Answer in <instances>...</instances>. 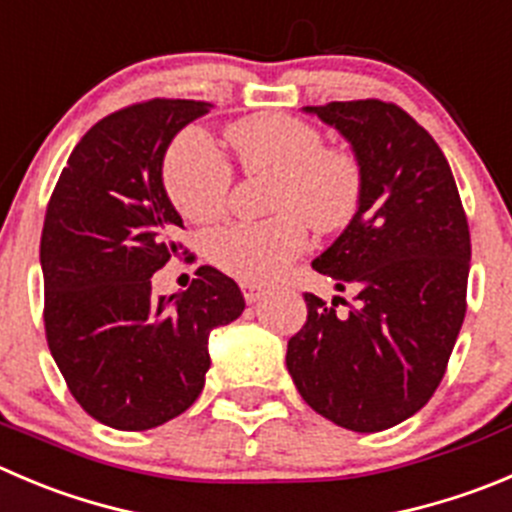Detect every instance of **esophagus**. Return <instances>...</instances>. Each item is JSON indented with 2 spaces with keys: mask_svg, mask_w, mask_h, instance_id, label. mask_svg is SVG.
Masks as SVG:
<instances>
[{
  "mask_svg": "<svg viewBox=\"0 0 512 512\" xmlns=\"http://www.w3.org/2000/svg\"><path fill=\"white\" fill-rule=\"evenodd\" d=\"M241 291H243V299H246L248 304H256V301H259L261 296H264V286L253 284V281H243Z\"/></svg>",
  "mask_w": 512,
  "mask_h": 512,
  "instance_id": "esophagus-1",
  "label": "esophagus"
}]
</instances>
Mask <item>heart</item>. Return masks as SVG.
Masks as SVG:
<instances>
[{"label":"heart","mask_w":512,"mask_h":512,"mask_svg":"<svg viewBox=\"0 0 512 512\" xmlns=\"http://www.w3.org/2000/svg\"><path fill=\"white\" fill-rule=\"evenodd\" d=\"M228 143L246 173L274 178L271 211L259 223H231L208 236V256L241 281H271L309 246V228L347 226L362 201V163L347 148L324 145L319 128L284 113H264L228 128ZM163 186L170 203L193 223L223 213L231 165L201 130H186L165 153Z\"/></svg>","instance_id":"obj_1"}]
</instances>
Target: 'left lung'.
Here are the masks:
<instances>
[{"instance_id":"1","label":"left lung","mask_w":512,"mask_h":512,"mask_svg":"<svg viewBox=\"0 0 512 512\" xmlns=\"http://www.w3.org/2000/svg\"><path fill=\"white\" fill-rule=\"evenodd\" d=\"M304 110L362 163L357 213L311 264L357 304L342 315L344 299L304 294L286 367L321 417L379 432L422 410L445 377L467 309L470 228L445 153L402 107L369 97Z\"/></svg>"}]
</instances>
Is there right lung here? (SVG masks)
I'll return each instance as SVG.
<instances>
[{"instance_id":"1","label":"right lung","mask_w":512,"mask_h":512,"mask_svg":"<svg viewBox=\"0 0 512 512\" xmlns=\"http://www.w3.org/2000/svg\"><path fill=\"white\" fill-rule=\"evenodd\" d=\"M208 110L155 97L107 115L75 145L47 203V344L77 405L115 430H150L186 412L211 367L208 334L246 306L213 266L183 294L155 296L150 284L183 251V221L163 188L165 150Z\"/></svg>"}]
</instances>
